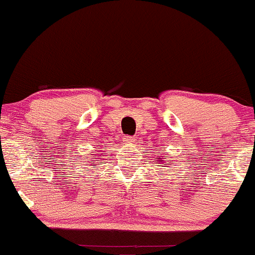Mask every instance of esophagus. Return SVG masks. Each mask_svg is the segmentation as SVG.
<instances>
[{"label": "esophagus", "instance_id": "1", "mask_svg": "<svg viewBox=\"0 0 255 255\" xmlns=\"http://www.w3.org/2000/svg\"><path fill=\"white\" fill-rule=\"evenodd\" d=\"M125 143H128V145H135V141L136 138L133 137V136H127V137L124 138Z\"/></svg>", "mask_w": 255, "mask_h": 255}]
</instances>
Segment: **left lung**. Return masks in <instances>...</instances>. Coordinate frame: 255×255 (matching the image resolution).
<instances>
[{"instance_id":"obj_1","label":"left lung","mask_w":255,"mask_h":255,"mask_svg":"<svg viewBox=\"0 0 255 255\" xmlns=\"http://www.w3.org/2000/svg\"><path fill=\"white\" fill-rule=\"evenodd\" d=\"M154 161H157L158 163H163V159H162V158H157V159H154Z\"/></svg>"}]
</instances>
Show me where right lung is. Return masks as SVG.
<instances>
[{
  "mask_svg": "<svg viewBox=\"0 0 255 255\" xmlns=\"http://www.w3.org/2000/svg\"><path fill=\"white\" fill-rule=\"evenodd\" d=\"M99 156H102V154H99ZM98 158H101V157H97V158L94 159V161H97V159H98ZM86 159H89V157H87V158H86ZM99 163H103V162H99ZM93 164H94V162H92V166H93Z\"/></svg>",
  "mask_w": 255,
  "mask_h": 255,
  "instance_id": "right-lung-1",
  "label": "right lung"
}]
</instances>
